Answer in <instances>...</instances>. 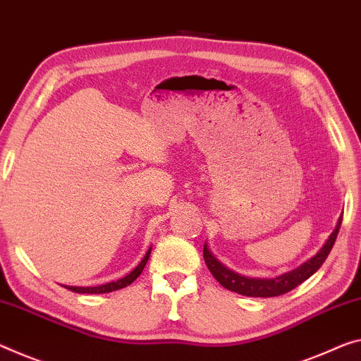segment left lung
<instances>
[{
  "mask_svg": "<svg viewBox=\"0 0 361 361\" xmlns=\"http://www.w3.org/2000/svg\"><path fill=\"white\" fill-rule=\"evenodd\" d=\"M342 224V216L339 218V223H337L336 229L332 231L328 240L323 245V248L314 255L313 258H310L307 263L298 266L290 273H286L279 277H274V279H252V277H245L234 273V271L227 269L226 266L221 264L218 259H216L212 252L208 250V247H203V258L204 263H207L208 269L212 271L214 279L219 282L221 286L226 287L227 290L237 292L240 295L247 297H277L282 295V293L290 292L295 289L297 286H300L302 282L308 279L310 276H313L316 271L321 268V264L326 262L328 255L331 252L332 245H334L337 234H339Z\"/></svg>",
  "mask_w": 361,
  "mask_h": 361,
  "instance_id": "obj_1",
  "label": "left lung"
}]
</instances>
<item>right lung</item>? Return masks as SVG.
Instances as JSON below:
<instances>
[{"label":"right lung","mask_w":361,"mask_h":361,"mask_svg":"<svg viewBox=\"0 0 361 361\" xmlns=\"http://www.w3.org/2000/svg\"><path fill=\"white\" fill-rule=\"evenodd\" d=\"M149 253H152V248H148V252L143 259L140 262V264L137 266L134 271H130L129 274L123 279L119 281H113V282H108V284H103V286H97V287H72V286H64L66 289H69L72 292H77V293H108V292H114V290H119V289H124V287L130 286L132 282H134L138 276L142 274L143 268H145V264L149 258Z\"/></svg>","instance_id":"obj_1"}]
</instances>
